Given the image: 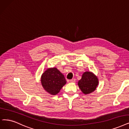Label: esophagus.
I'll list each match as a JSON object with an SVG mask.
<instances>
[{
  "instance_id": "obj_1",
  "label": "esophagus",
  "mask_w": 129,
  "mask_h": 129,
  "mask_svg": "<svg viewBox=\"0 0 129 129\" xmlns=\"http://www.w3.org/2000/svg\"><path fill=\"white\" fill-rule=\"evenodd\" d=\"M70 81L71 82H75L76 81V79L75 78H73L72 79H71Z\"/></svg>"
}]
</instances>
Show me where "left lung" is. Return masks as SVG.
<instances>
[{"label": "left lung", "mask_w": 129, "mask_h": 129, "mask_svg": "<svg viewBox=\"0 0 129 129\" xmlns=\"http://www.w3.org/2000/svg\"><path fill=\"white\" fill-rule=\"evenodd\" d=\"M80 89L85 94H88L94 91L99 84L97 77L90 72H85L82 78L78 81Z\"/></svg>", "instance_id": "1"}]
</instances>
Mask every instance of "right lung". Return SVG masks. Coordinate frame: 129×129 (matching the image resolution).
Wrapping results in <instances>:
<instances>
[{
  "label": "right lung",
  "mask_w": 129,
  "mask_h": 129,
  "mask_svg": "<svg viewBox=\"0 0 129 129\" xmlns=\"http://www.w3.org/2000/svg\"><path fill=\"white\" fill-rule=\"evenodd\" d=\"M41 83L44 89L51 95H56L66 84L64 76L56 68H49L41 77Z\"/></svg>",
  "instance_id": "obj_1"
}]
</instances>
